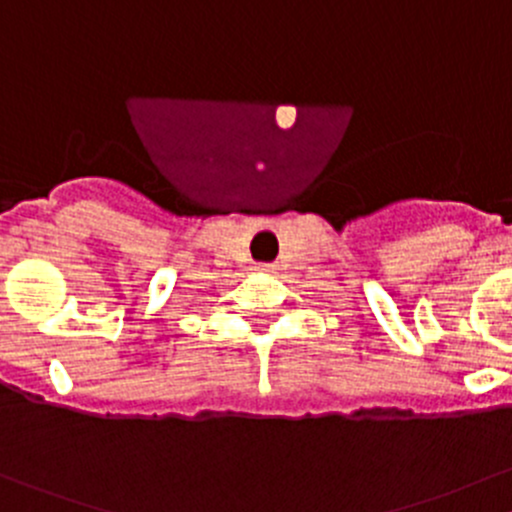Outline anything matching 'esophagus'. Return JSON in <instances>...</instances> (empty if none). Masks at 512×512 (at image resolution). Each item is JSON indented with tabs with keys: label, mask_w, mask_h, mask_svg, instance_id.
<instances>
[{
	"label": "esophagus",
	"mask_w": 512,
	"mask_h": 512,
	"mask_svg": "<svg viewBox=\"0 0 512 512\" xmlns=\"http://www.w3.org/2000/svg\"><path fill=\"white\" fill-rule=\"evenodd\" d=\"M260 270H270V267H267V265H265V267H260Z\"/></svg>",
	"instance_id": "34e87169"
}]
</instances>
